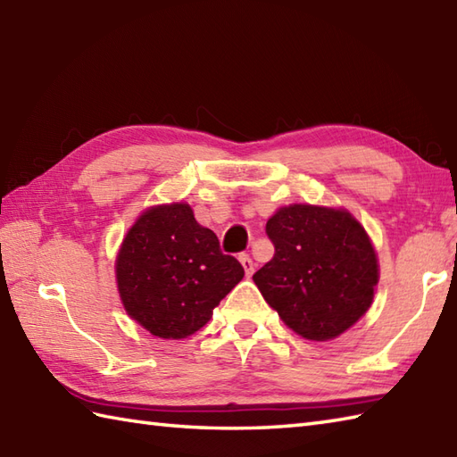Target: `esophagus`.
<instances>
[{"label":"esophagus","mask_w":457,"mask_h":457,"mask_svg":"<svg viewBox=\"0 0 457 457\" xmlns=\"http://www.w3.org/2000/svg\"><path fill=\"white\" fill-rule=\"evenodd\" d=\"M239 261H241V265H244V269H245V275L247 277H251L255 273V263H253V259H251L247 253H241L239 255Z\"/></svg>","instance_id":"obj_1"}]
</instances>
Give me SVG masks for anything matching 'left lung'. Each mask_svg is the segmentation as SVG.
<instances>
[{"label": "left lung", "mask_w": 457, "mask_h": 457, "mask_svg": "<svg viewBox=\"0 0 457 457\" xmlns=\"http://www.w3.org/2000/svg\"><path fill=\"white\" fill-rule=\"evenodd\" d=\"M275 255L253 275L267 304L310 342L347 332L373 304L378 259L352 212L288 204L267 220Z\"/></svg>", "instance_id": "1"}]
</instances>
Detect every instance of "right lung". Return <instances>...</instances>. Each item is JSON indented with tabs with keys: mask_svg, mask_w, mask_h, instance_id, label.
<instances>
[{
	"mask_svg": "<svg viewBox=\"0 0 457 457\" xmlns=\"http://www.w3.org/2000/svg\"><path fill=\"white\" fill-rule=\"evenodd\" d=\"M244 275L239 261L221 253L216 234L200 226L187 202L145 208L115 257L125 312L162 339L196 334Z\"/></svg>",
	"mask_w": 457,
	"mask_h": 457,
	"instance_id": "add662e5",
	"label": "right lung"
}]
</instances>
